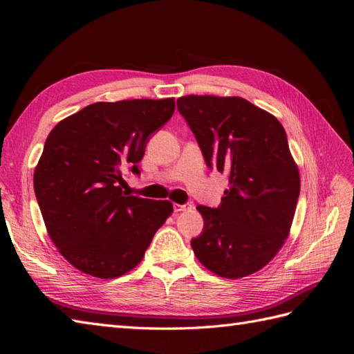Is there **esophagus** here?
Here are the masks:
<instances>
[{
	"label": "esophagus",
	"mask_w": 354,
	"mask_h": 354,
	"mask_svg": "<svg viewBox=\"0 0 354 354\" xmlns=\"http://www.w3.org/2000/svg\"><path fill=\"white\" fill-rule=\"evenodd\" d=\"M192 209V205L190 203H174V212H183V211H190Z\"/></svg>",
	"instance_id": "esophagus-1"
}]
</instances>
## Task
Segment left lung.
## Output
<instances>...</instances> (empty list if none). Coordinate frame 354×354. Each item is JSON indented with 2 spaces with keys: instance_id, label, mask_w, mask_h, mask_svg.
<instances>
[{
  "instance_id": "left-lung-1",
  "label": "left lung",
  "mask_w": 354,
  "mask_h": 354,
  "mask_svg": "<svg viewBox=\"0 0 354 354\" xmlns=\"http://www.w3.org/2000/svg\"><path fill=\"white\" fill-rule=\"evenodd\" d=\"M177 108L208 168L229 178L217 208L198 205L196 259L221 277L259 272L281 250L299 196V174L276 118L242 97L185 95Z\"/></svg>"
}]
</instances>
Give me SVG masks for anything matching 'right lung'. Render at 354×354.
Instances as JSON below:
<instances>
[{
    "label": "right lung",
    "instance_id": "1",
    "mask_svg": "<svg viewBox=\"0 0 354 354\" xmlns=\"http://www.w3.org/2000/svg\"><path fill=\"white\" fill-rule=\"evenodd\" d=\"M174 109V99L99 102L48 134L35 196L53 243L75 269L100 279L125 274L171 216L168 201L128 196L122 173L140 174L149 138Z\"/></svg>",
    "mask_w": 354,
    "mask_h": 354
}]
</instances>
